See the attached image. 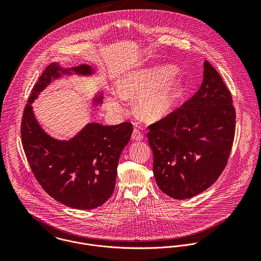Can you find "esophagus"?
<instances>
[{"mask_svg":"<svg viewBox=\"0 0 261 261\" xmlns=\"http://www.w3.org/2000/svg\"><path fill=\"white\" fill-rule=\"evenodd\" d=\"M132 139L134 141H142L144 139V135L138 128H135L132 135Z\"/></svg>","mask_w":261,"mask_h":261,"instance_id":"1","label":"esophagus"}]
</instances>
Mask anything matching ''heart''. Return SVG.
<instances>
[{
    "mask_svg": "<svg viewBox=\"0 0 261 261\" xmlns=\"http://www.w3.org/2000/svg\"><path fill=\"white\" fill-rule=\"evenodd\" d=\"M177 74L178 69L171 65L136 71L122 79L118 92L123 98L143 96L139 103L141 116L149 122L161 121L176 111L183 97L184 83L174 79ZM108 107L112 112L122 110L115 97L109 98Z\"/></svg>",
    "mask_w": 261,
    "mask_h": 261,
    "instance_id": "1",
    "label": "heart"
}]
</instances>
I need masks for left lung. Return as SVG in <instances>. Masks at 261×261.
I'll list each match as a JSON object with an SVG mask.
<instances>
[{"mask_svg":"<svg viewBox=\"0 0 261 261\" xmlns=\"http://www.w3.org/2000/svg\"><path fill=\"white\" fill-rule=\"evenodd\" d=\"M200 89L164 120L149 125L152 172L171 198H192L221 175L235 134L232 96L217 70L204 61Z\"/></svg>","mask_w":261,"mask_h":261,"instance_id":"obj_1","label":"left lung"}]
</instances>
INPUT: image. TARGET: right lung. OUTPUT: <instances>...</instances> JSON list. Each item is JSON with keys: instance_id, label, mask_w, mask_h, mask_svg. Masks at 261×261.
Here are the masks:
<instances>
[{"instance_id": "right-lung-1", "label": "right lung", "mask_w": 261, "mask_h": 261, "mask_svg": "<svg viewBox=\"0 0 261 261\" xmlns=\"http://www.w3.org/2000/svg\"><path fill=\"white\" fill-rule=\"evenodd\" d=\"M93 73L87 64L71 68L55 62L48 65L32 89L21 125L23 148L39 184L56 201L81 210L97 208L111 198L118 160L130 140L133 124L89 122L72 139L62 141L41 127L31 105L42 90L63 75ZM102 100V93L93 98L95 105H101Z\"/></svg>"}]
</instances>
